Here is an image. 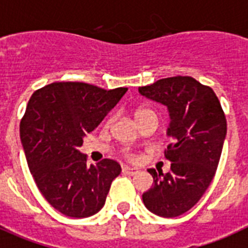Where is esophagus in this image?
I'll use <instances>...</instances> for the list:
<instances>
[{
	"label": "esophagus",
	"instance_id": "1",
	"mask_svg": "<svg viewBox=\"0 0 248 248\" xmlns=\"http://www.w3.org/2000/svg\"><path fill=\"white\" fill-rule=\"evenodd\" d=\"M124 172L126 175H136L137 172H139V169L137 168H130V166H126L124 168Z\"/></svg>",
	"mask_w": 248,
	"mask_h": 248
}]
</instances>
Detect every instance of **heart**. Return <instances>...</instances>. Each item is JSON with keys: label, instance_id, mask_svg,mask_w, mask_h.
Returning a JSON list of instances; mask_svg holds the SVG:
<instances>
[{"label": "heart", "instance_id": "b5f03b06", "mask_svg": "<svg viewBox=\"0 0 248 248\" xmlns=\"http://www.w3.org/2000/svg\"><path fill=\"white\" fill-rule=\"evenodd\" d=\"M150 113H154V112L150 111V109H145V108H140V109H137V111L135 112V118H136V121H139ZM131 159H135V157L134 156H131Z\"/></svg>", "mask_w": 248, "mask_h": 248}]
</instances>
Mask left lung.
<instances>
[{"mask_svg":"<svg viewBox=\"0 0 248 248\" xmlns=\"http://www.w3.org/2000/svg\"><path fill=\"white\" fill-rule=\"evenodd\" d=\"M139 92L166 106V135L172 140L165 150L170 171L147 170L154 184L142 194L143 204L160 217H178L198 203L213 180L227 134L226 116L213 89L191 77L159 79Z\"/></svg>","mask_w":248,"mask_h":248,"instance_id":"1","label":"left lung"}]
</instances>
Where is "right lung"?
<instances>
[{
  "instance_id": "obj_1",
  "label": "right lung",
  "mask_w": 248,
  "mask_h": 248,
  "mask_svg": "<svg viewBox=\"0 0 248 248\" xmlns=\"http://www.w3.org/2000/svg\"><path fill=\"white\" fill-rule=\"evenodd\" d=\"M127 88L106 91L80 82H55L31 95L20 124L29 169L44 198L64 216L91 217L105 205L121 165L111 159L87 165L79 151Z\"/></svg>"
}]
</instances>
